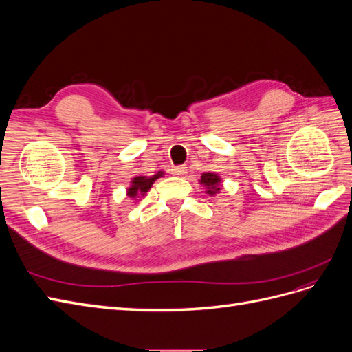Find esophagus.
I'll list each match as a JSON object with an SVG mask.
<instances>
[{
  "label": "esophagus",
  "instance_id": "obj_1",
  "mask_svg": "<svg viewBox=\"0 0 352 352\" xmlns=\"http://www.w3.org/2000/svg\"><path fill=\"white\" fill-rule=\"evenodd\" d=\"M185 173H186V167H184V166H177V167L172 168V175H175V176H184Z\"/></svg>",
  "mask_w": 352,
  "mask_h": 352
}]
</instances>
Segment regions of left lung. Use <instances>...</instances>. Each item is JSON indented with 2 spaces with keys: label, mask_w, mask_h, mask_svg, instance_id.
Wrapping results in <instances>:
<instances>
[{
  "label": "left lung",
  "mask_w": 352,
  "mask_h": 352,
  "mask_svg": "<svg viewBox=\"0 0 352 352\" xmlns=\"http://www.w3.org/2000/svg\"><path fill=\"white\" fill-rule=\"evenodd\" d=\"M201 185H204L207 188V194L214 195L220 190V177L216 173H202L201 176Z\"/></svg>",
  "instance_id": "1"
}]
</instances>
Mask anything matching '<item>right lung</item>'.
<instances>
[{
  "instance_id": "right-lung-1",
  "label": "right lung",
  "mask_w": 352,
  "mask_h": 352,
  "mask_svg": "<svg viewBox=\"0 0 352 352\" xmlns=\"http://www.w3.org/2000/svg\"><path fill=\"white\" fill-rule=\"evenodd\" d=\"M164 173L158 172L157 175L148 177V176H136L132 179L131 188L127 189V197L131 198H138V195H144L145 192H148V189L153 186V184L158 177H162Z\"/></svg>"
}]
</instances>
